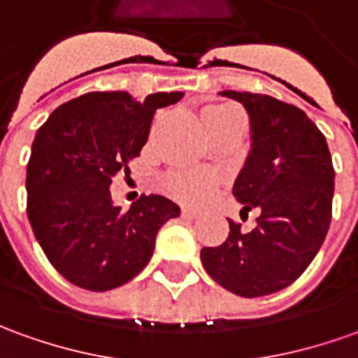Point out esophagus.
<instances>
[{
    "mask_svg": "<svg viewBox=\"0 0 358 358\" xmlns=\"http://www.w3.org/2000/svg\"><path fill=\"white\" fill-rule=\"evenodd\" d=\"M181 214H183L185 218H196L199 216V212L194 210V208H189V206L181 208Z\"/></svg>",
    "mask_w": 358,
    "mask_h": 358,
    "instance_id": "34e87169",
    "label": "esophagus"
}]
</instances>
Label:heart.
Returning <instances> with one entry per match:
<instances>
[{
    "mask_svg": "<svg viewBox=\"0 0 358 358\" xmlns=\"http://www.w3.org/2000/svg\"><path fill=\"white\" fill-rule=\"evenodd\" d=\"M236 108L230 105H210L203 108L201 117L206 130L222 124L224 120L236 117ZM216 185V177L208 171H175L164 179V189L181 203H199L206 194L210 193Z\"/></svg>",
    "mask_w": 358,
    "mask_h": 358,
    "instance_id": "heart-1",
    "label": "heart"
}]
</instances>
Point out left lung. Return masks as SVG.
I'll return each mask as SVG.
<instances>
[{
  "label": "left lung",
  "mask_w": 358,
  "mask_h": 358,
  "mask_svg": "<svg viewBox=\"0 0 358 358\" xmlns=\"http://www.w3.org/2000/svg\"><path fill=\"white\" fill-rule=\"evenodd\" d=\"M220 95L250 115L251 152L231 193L243 204L241 214H261L248 234L230 220L228 240L203 248L201 261L234 294L267 296L290 287L322 248L331 222L334 164L325 136L304 110L250 91Z\"/></svg>",
  "instance_id": "1"
}]
</instances>
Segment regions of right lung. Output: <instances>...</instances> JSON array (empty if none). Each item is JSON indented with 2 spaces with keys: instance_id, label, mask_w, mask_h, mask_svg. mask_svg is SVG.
Returning <instances> with one entry per match:
<instances>
[{
  "instance_id": "right-lung-1",
  "label": "right lung",
  "mask_w": 358,
  "mask_h": 358,
  "mask_svg": "<svg viewBox=\"0 0 358 358\" xmlns=\"http://www.w3.org/2000/svg\"><path fill=\"white\" fill-rule=\"evenodd\" d=\"M181 91L136 101L127 91H93L64 103L38 128L27 165V214L44 255L71 285L105 292L146 267L155 236L181 208L142 194L127 212L108 187L148 142L155 110Z\"/></svg>"
}]
</instances>
